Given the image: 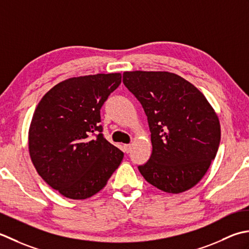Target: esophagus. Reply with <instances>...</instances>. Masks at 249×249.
<instances>
[{
  "label": "esophagus",
  "instance_id": "obj_1",
  "mask_svg": "<svg viewBox=\"0 0 249 249\" xmlns=\"http://www.w3.org/2000/svg\"><path fill=\"white\" fill-rule=\"evenodd\" d=\"M123 150L124 151V153L128 154L129 151L131 150V145H130V144H125V145H124V147H123Z\"/></svg>",
  "mask_w": 249,
  "mask_h": 249
}]
</instances>
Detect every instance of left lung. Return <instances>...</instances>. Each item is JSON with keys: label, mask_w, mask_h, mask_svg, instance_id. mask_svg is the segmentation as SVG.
I'll use <instances>...</instances> for the list:
<instances>
[{"label": "left lung", "mask_w": 249, "mask_h": 249, "mask_svg": "<svg viewBox=\"0 0 249 249\" xmlns=\"http://www.w3.org/2000/svg\"><path fill=\"white\" fill-rule=\"evenodd\" d=\"M123 82L143 106L153 153L139 165L157 188L179 194L205 175L220 143L214 109L194 85L170 72H124Z\"/></svg>", "instance_id": "8db88e82"}]
</instances>
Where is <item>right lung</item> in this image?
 <instances>
[{
    "label": "right lung",
    "mask_w": 249,
    "mask_h": 249,
    "mask_svg": "<svg viewBox=\"0 0 249 249\" xmlns=\"http://www.w3.org/2000/svg\"><path fill=\"white\" fill-rule=\"evenodd\" d=\"M121 74L73 77L55 85L35 108L29 150L39 176L65 197L84 200L103 189L124 153L102 133L101 108Z\"/></svg>",
    "instance_id": "right-lung-1"
}]
</instances>
